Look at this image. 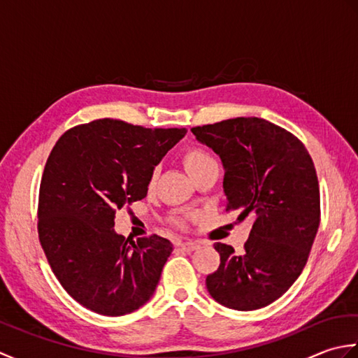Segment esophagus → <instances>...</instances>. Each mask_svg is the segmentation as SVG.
I'll return each mask as SVG.
<instances>
[{"label":"esophagus","mask_w":358,"mask_h":358,"mask_svg":"<svg viewBox=\"0 0 358 358\" xmlns=\"http://www.w3.org/2000/svg\"><path fill=\"white\" fill-rule=\"evenodd\" d=\"M180 248H181V250H185V252H192V250L199 249V243H195V241H185V243H181Z\"/></svg>","instance_id":"1"}]
</instances>
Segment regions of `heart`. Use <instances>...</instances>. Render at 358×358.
I'll use <instances>...</instances> for the list:
<instances>
[{
  "mask_svg": "<svg viewBox=\"0 0 358 358\" xmlns=\"http://www.w3.org/2000/svg\"><path fill=\"white\" fill-rule=\"evenodd\" d=\"M183 163L186 166L187 172L191 173V177H196L200 172L206 171L208 167H212V166H217L214 157H212L209 152H206L204 149H200V148H189L187 150H185L183 154ZM157 169L152 171L150 177H149V187H154L155 181H157ZM177 222H180V218L177 220Z\"/></svg>",
  "mask_w": 358,
  "mask_h": 358,
  "instance_id": "1",
  "label": "heart"
}]
</instances>
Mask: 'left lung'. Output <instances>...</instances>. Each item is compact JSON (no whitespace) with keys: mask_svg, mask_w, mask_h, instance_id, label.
<instances>
[{"mask_svg":"<svg viewBox=\"0 0 358 358\" xmlns=\"http://www.w3.org/2000/svg\"><path fill=\"white\" fill-rule=\"evenodd\" d=\"M222 158L226 210L254 217L245 250L215 243L218 269L206 287L220 305L254 310L280 299L299 278L320 224L313 158L291 132L257 117L191 129Z\"/></svg>","mask_w":358,"mask_h":358,"instance_id":"obj_1","label":"left lung"}]
</instances>
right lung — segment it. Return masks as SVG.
<instances>
[{"label":"right lung","instance_id":"obj_1","mask_svg":"<svg viewBox=\"0 0 358 358\" xmlns=\"http://www.w3.org/2000/svg\"><path fill=\"white\" fill-rule=\"evenodd\" d=\"M186 132L103 118L71 129L53 146L40 186L38 237L81 306L118 317L154 295L172 243L158 235L126 240L113 218L148 195L152 171Z\"/></svg>","mask_w":358,"mask_h":358}]
</instances>
